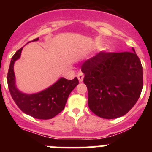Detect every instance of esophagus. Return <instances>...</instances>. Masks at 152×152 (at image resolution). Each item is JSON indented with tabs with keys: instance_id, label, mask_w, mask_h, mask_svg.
Wrapping results in <instances>:
<instances>
[{
	"instance_id": "1",
	"label": "esophagus",
	"mask_w": 152,
	"mask_h": 152,
	"mask_svg": "<svg viewBox=\"0 0 152 152\" xmlns=\"http://www.w3.org/2000/svg\"><path fill=\"white\" fill-rule=\"evenodd\" d=\"M77 79H78V80H79V82H82L83 81V80H84V74L83 73H81V72H80V73H79L78 75H77Z\"/></svg>"
}]
</instances>
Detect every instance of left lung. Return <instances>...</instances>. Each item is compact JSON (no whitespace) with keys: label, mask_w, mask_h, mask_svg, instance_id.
Listing matches in <instances>:
<instances>
[{"label":"left lung","mask_w":152,"mask_h":152,"mask_svg":"<svg viewBox=\"0 0 152 152\" xmlns=\"http://www.w3.org/2000/svg\"><path fill=\"white\" fill-rule=\"evenodd\" d=\"M88 91V106L96 116L116 119L124 116L139 100L143 88L142 66L132 52H100L81 67Z\"/></svg>","instance_id":"8db88e82"}]
</instances>
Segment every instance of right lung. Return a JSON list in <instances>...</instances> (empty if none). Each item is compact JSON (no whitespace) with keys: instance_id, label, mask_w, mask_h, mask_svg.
Instances as JSON below:
<instances>
[{"instance_id":"obj_1","label":"right lung","mask_w":152,"mask_h":152,"mask_svg":"<svg viewBox=\"0 0 152 152\" xmlns=\"http://www.w3.org/2000/svg\"><path fill=\"white\" fill-rule=\"evenodd\" d=\"M38 40L39 38H36L33 42ZM23 49V47L19 49L10 61L7 74V84L10 94L17 107L29 116L39 119H52L64 110L68 96L78 84V80L77 77L73 80L60 77L50 87L39 92H22L16 84L13 67L15 61L20 58Z\"/></svg>"}]
</instances>
